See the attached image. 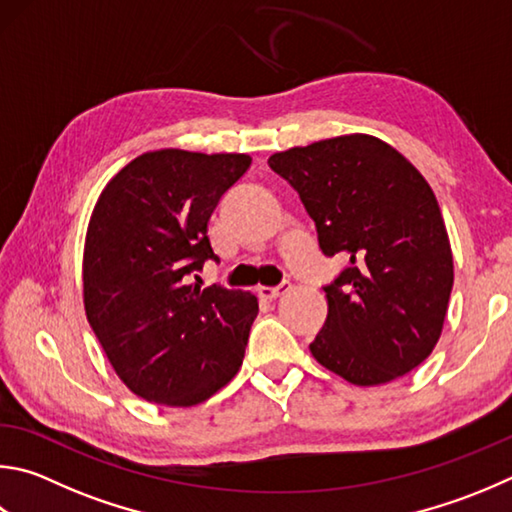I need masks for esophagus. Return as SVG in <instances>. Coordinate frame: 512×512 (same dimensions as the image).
<instances>
[{
	"mask_svg": "<svg viewBox=\"0 0 512 512\" xmlns=\"http://www.w3.org/2000/svg\"><path fill=\"white\" fill-rule=\"evenodd\" d=\"M288 291H291V284H288V282H284V284H280V286H275V288H271V286H259V288H257L259 297H264V300H277V297L288 293Z\"/></svg>",
	"mask_w": 512,
	"mask_h": 512,
	"instance_id": "34e87169",
	"label": "esophagus"
}]
</instances>
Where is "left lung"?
<instances>
[{
    "label": "left lung",
    "instance_id": "8db88e82",
    "mask_svg": "<svg viewBox=\"0 0 512 512\" xmlns=\"http://www.w3.org/2000/svg\"><path fill=\"white\" fill-rule=\"evenodd\" d=\"M293 185L327 257L349 266L324 286L329 313L313 358L353 385L401 378L441 338L454 282L439 201L423 174L369 134L291 147L268 159Z\"/></svg>",
    "mask_w": 512,
    "mask_h": 512
}]
</instances>
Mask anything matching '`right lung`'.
I'll use <instances>...</instances> for the list:
<instances>
[{
	"label": "right lung",
	"instance_id": "add662e5",
	"mask_svg": "<svg viewBox=\"0 0 512 512\" xmlns=\"http://www.w3.org/2000/svg\"><path fill=\"white\" fill-rule=\"evenodd\" d=\"M250 161L172 147L145 152L105 185L91 212L85 313L118 378L145 401L199 405L241 367L257 297L201 288L190 275L219 259L208 221Z\"/></svg>",
	"mask_w": 512,
	"mask_h": 512
}]
</instances>
